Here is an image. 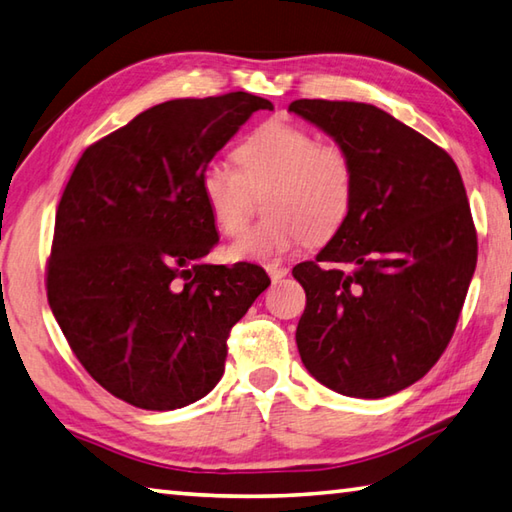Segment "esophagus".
<instances>
[{
    "instance_id": "esophagus-1",
    "label": "esophagus",
    "mask_w": 512,
    "mask_h": 512,
    "mask_svg": "<svg viewBox=\"0 0 512 512\" xmlns=\"http://www.w3.org/2000/svg\"><path fill=\"white\" fill-rule=\"evenodd\" d=\"M266 273L270 275V279H273V284H277L279 279L288 275V268L279 266V264H268V266H266Z\"/></svg>"
}]
</instances>
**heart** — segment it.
<instances>
[{
    "instance_id": "obj_1",
    "label": "heart",
    "mask_w": 512,
    "mask_h": 512,
    "mask_svg": "<svg viewBox=\"0 0 512 512\" xmlns=\"http://www.w3.org/2000/svg\"><path fill=\"white\" fill-rule=\"evenodd\" d=\"M239 171L210 159L199 173L208 215L217 230L237 237L250 213L248 186L273 182L264 199L268 213L230 248L237 262H275L304 242L326 237L344 224L355 195V166L339 144H317L308 128L268 119L235 150Z\"/></svg>"
}]
</instances>
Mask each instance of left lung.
<instances>
[{"label": "left lung", "instance_id": "1", "mask_svg": "<svg viewBox=\"0 0 512 512\" xmlns=\"http://www.w3.org/2000/svg\"><path fill=\"white\" fill-rule=\"evenodd\" d=\"M355 166L350 213L315 262L297 348L335 393L379 399L422 379L446 350L477 264V233L453 159L386 110L295 99Z\"/></svg>", "mask_w": 512, "mask_h": 512}]
</instances>
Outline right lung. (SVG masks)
Segmentation results:
<instances>
[{
    "label": "right lung",
    "mask_w": 512,
    "mask_h": 512,
    "mask_svg": "<svg viewBox=\"0 0 512 512\" xmlns=\"http://www.w3.org/2000/svg\"><path fill=\"white\" fill-rule=\"evenodd\" d=\"M264 97L173 99L88 146L55 215L48 304L88 375L144 410L197 402L226 337L268 288L262 266L206 264L219 237L199 173Z\"/></svg>",
    "instance_id": "right-lung-1"
}]
</instances>
